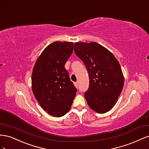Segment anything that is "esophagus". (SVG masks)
Masks as SVG:
<instances>
[{"instance_id":"obj_1","label":"esophagus","mask_w":149,"mask_h":149,"mask_svg":"<svg viewBox=\"0 0 149 149\" xmlns=\"http://www.w3.org/2000/svg\"><path fill=\"white\" fill-rule=\"evenodd\" d=\"M74 86H76V88H78V83H74Z\"/></svg>"}]
</instances>
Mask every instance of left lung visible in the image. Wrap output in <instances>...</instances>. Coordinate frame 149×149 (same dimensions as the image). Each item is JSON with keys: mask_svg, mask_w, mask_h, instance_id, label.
<instances>
[{"mask_svg": "<svg viewBox=\"0 0 149 149\" xmlns=\"http://www.w3.org/2000/svg\"><path fill=\"white\" fill-rule=\"evenodd\" d=\"M74 50L89 73V86L84 93L88 106L100 114L109 111L115 106L124 84L118 60L96 42H76Z\"/></svg>", "mask_w": 149, "mask_h": 149, "instance_id": "8db88e82", "label": "left lung"}]
</instances>
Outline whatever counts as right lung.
<instances>
[{
	"instance_id": "1",
	"label": "right lung",
	"mask_w": 149,
	"mask_h": 149,
	"mask_svg": "<svg viewBox=\"0 0 149 149\" xmlns=\"http://www.w3.org/2000/svg\"><path fill=\"white\" fill-rule=\"evenodd\" d=\"M73 42H55L39 56L31 75L34 96L43 109L60 118L68 112L77 92L65 65L73 51Z\"/></svg>"
}]
</instances>
